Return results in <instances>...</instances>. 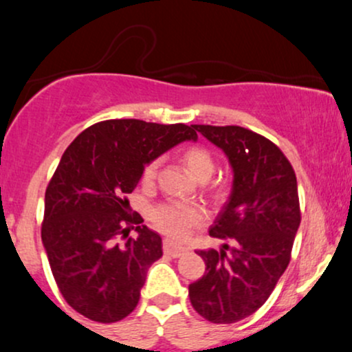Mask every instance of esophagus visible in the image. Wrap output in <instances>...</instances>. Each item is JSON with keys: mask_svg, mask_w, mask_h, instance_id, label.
I'll list each match as a JSON object with an SVG mask.
<instances>
[{"mask_svg": "<svg viewBox=\"0 0 352 352\" xmlns=\"http://www.w3.org/2000/svg\"><path fill=\"white\" fill-rule=\"evenodd\" d=\"M164 252L167 254H170V256H173V258H179L185 252H187V248L179 245V243H175V241L168 240V238H167V240H164Z\"/></svg>", "mask_w": 352, "mask_h": 352, "instance_id": "34e87169", "label": "esophagus"}]
</instances>
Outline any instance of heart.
Here are the masks:
<instances>
[{
	"label": "heart",
	"mask_w": 352,
	"mask_h": 352,
	"mask_svg": "<svg viewBox=\"0 0 352 352\" xmlns=\"http://www.w3.org/2000/svg\"><path fill=\"white\" fill-rule=\"evenodd\" d=\"M185 165L199 180H207L215 172V157L208 148L201 145H192L182 153ZM160 160L153 159L144 167V187H152L155 184ZM207 218V212L199 204H184V201L167 200L157 204L151 210V221L159 232L172 238H185L192 228L199 227Z\"/></svg>",
	"instance_id": "obj_1"
}]
</instances>
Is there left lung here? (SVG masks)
<instances>
[{
  "mask_svg": "<svg viewBox=\"0 0 352 352\" xmlns=\"http://www.w3.org/2000/svg\"><path fill=\"white\" fill-rule=\"evenodd\" d=\"M227 153L232 195L210 228L223 250H200L207 272L188 286L193 309L232 324L265 305L292 260L301 221L296 173L266 137L240 125H193Z\"/></svg>",
  "mask_w": 352,
  "mask_h": 352,
  "instance_id": "obj_1",
  "label": "left lung"
}]
</instances>
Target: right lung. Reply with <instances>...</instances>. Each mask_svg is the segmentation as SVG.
I'll return each instance as SVG.
<instances>
[{"mask_svg":"<svg viewBox=\"0 0 352 352\" xmlns=\"http://www.w3.org/2000/svg\"><path fill=\"white\" fill-rule=\"evenodd\" d=\"M193 125L102 120L72 140L44 197L41 238L60 294L91 321L116 322L135 309L162 238L131 215L129 193L144 167L195 140ZM136 225L137 239L128 236Z\"/></svg>","mask_w":352,"mask_h":352,"instance_id":"add662e5","label":"right lung"}]
</instances>
